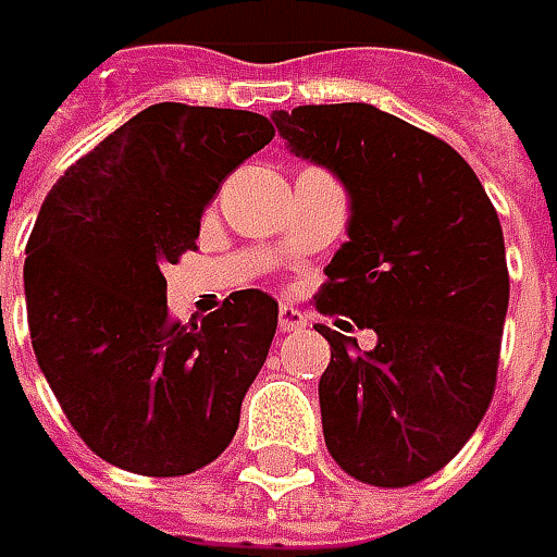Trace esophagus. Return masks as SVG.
Instances as JSON below:
<instances>
[{
  "label": "esophagus",
  "mask_w": 557,
  "mask_h": 557,
  "mask_svg": "<svg viewBox=\"0 0 557 557\" xmlns=\"http://www.w3.org/2000/svg\"><path fill=\"white\" fill-rule=\"evenodd\" d=\"M307 325V315L297 310V307H282L278 310V329L282 332H297V329H304Z\"/></svg>",
  "instance_id": "1"
}]
</instances>
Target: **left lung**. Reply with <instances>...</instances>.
Returning a JSON list of instances; mask_svg holds the SVG:
<instances>
[{"label": "left lung", "mask_w": 557, "mask_h": 557, "mask_svg": "<svg viewBox=\"0 0 557 557\" xmlns=\"http://www.w3.org/2000/svg\"><path fill=\"white\" fill-rule=\"evenodd\" d=\"M272 120L350 195V242L325 267L315 310L377 334L362 354L319 325L332 344L319 381L325 446L356 481H424L478 431L496 391L508 312L496 207L453 145L372 104H304Z\"/></svg>", "instance_id": "1"}]
</instances>
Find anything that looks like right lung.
Listing matches in <instances>:
<instances>
[{
	"mask_svg": "<svg viewBox=\"0 0 557 557\" xmlns=\"http://www.w3.org/2000/svg\"><path fill=\"white\" fill-rule=\"evenodd\" d=\"M275 136L263 114L161 101L52 185L24 294L36 362L83 443L145 478H180L232 443L278 304L235 290L198 322L166 310L163 269L198 250L225 176Z\"/></svg>",
	"mask_w": 557,
	"mask_h": 557,
	"instance_id": "1",
	"label": "right lung"
}]
</instances>
